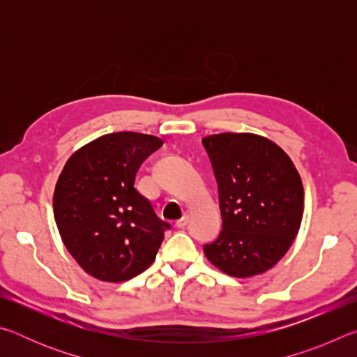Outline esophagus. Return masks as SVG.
<instances>
[{
	"instance_id": "1",
	"label": "esophagus",
	"mask_w": 357,
	"mask_h": 357,
	"mask_svg": "<svg viewBox=\"0 0 357 357\" xmlns=\"http://www.w3.org/2000/svg\"><path fill=\"white\" fill-rule=\"evenodd\" d=\"M187 222H189V213H187V211H185V213L183 214V217L176 220V227L178 228H184L187 225Z\"/></svg>"
}]
</instances>
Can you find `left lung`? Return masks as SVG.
<instances>
[{"instance_id": "obj_1", "label": "left lung", "mask_w": 357, "mask_h": 357, "mask_svg": "<svg viewBox=\"0 0 357 357\" xmlns=\"http://www.w3.org/2000/svg\"><path fill=\"white\" fill-rule=\"evenodd\" d=\"M219 187L222 231L203 250L233 277L261 274L279 261L299 231L304 187L298 170L268 138L219 134L203 138Z\"/></svg>"}]
</instances>
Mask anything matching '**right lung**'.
I'll list each match as a JSON object with an SVG mask.
<instances>
[{"label": "right lung", "instance_id": "add662e5", "mask_svg": "<svg viewBox=\"0 0 357 357\" xmlns=\"http://www.w3.org/2000/svg\"><path fill=\"white\" fill-rule=\"evenodd\" d=\"M162 144L154 135L114 132L78 149L59 174L56 227L66 249L96 279L126 282L155 259L170 223L137 190L135 176Z\"/></svg>", "mask_w": 357, "mask_h": 357}]
</instances>
